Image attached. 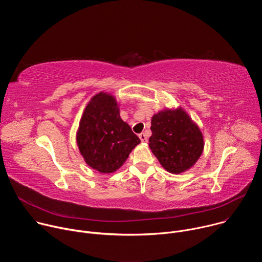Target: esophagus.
<instances>
[{
    "label": "esophagus",
    "instance_id": "obj_1",
    "mask_svg": "<svg viewBox=\"0 0 262 262\" xmlns=\"http://www.w3.org/2000/svg\"><path fill=\"white\" fill-rule=\"evenodd\" d=\"M139 138H140V140H141V142H147V137H146V135L144 134V133H141L140 135H139Z\"/></svg>",
    "mask_w": 262,
    "mask_h": 262
}]
</instances>
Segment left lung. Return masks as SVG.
I'll return each mask as SVG.
<instances>
[{"instance_id": "1", "label": "left lung", "mask_w": 262, "mask_h": 262, "mask_svg": "<svg viewBox=\"0 0 262 262\" xmlns=\"http://www.w3.org/2000/svg\"><path fill=\"white\" fill-rule=\"evenodd\" d=\"M150 129L152 135L149 138V147L170 173L186 171L202 155V133L181 107L167 108L155 114Z\"/></svg>"}]
</instances>
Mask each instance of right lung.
Listing matches in <instances>:
<instances>
[{
	"instance_id": "obj_1",
	"label": "right lung",
	"mask_w": 262,
	"mask_h": 262,
	"mask_svg": "<svg viewBox=\"0 0 262 262\" xmlns=\"http://www.w3.org/2000/svg\"><path fill=\"white\" fill-rule=\"evenodd\" d=\"M77 142L88 166L100 173H112L123 165L141 141L120 118L115 97L100 92L84 110Z\"/></svg>"
}]
</instances>
